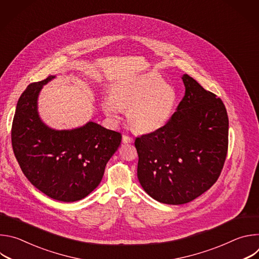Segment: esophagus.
<instances>
[{
  "label": "esophagus",
  "instance_id": "esophagus-1",
  "mask_svg": "<svg viewBox=\"0 0 259 259\" xmlns=\"http://www.w3.org/2000/svg\"><path fill=\"white\" fill-rule=\"evenodd\" d=\"M122 141H123V143H132L133 142V138L128 136V135H123Z\"/></svg>",
  "mask_w": 259,
  "mask_h": 259
}]
</instances>
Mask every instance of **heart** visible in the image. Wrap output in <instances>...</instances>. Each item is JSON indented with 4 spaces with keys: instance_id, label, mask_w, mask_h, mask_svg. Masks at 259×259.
<instances>
[{
    "instance_id": "1",
    "label": "heart",
    "mask_w": 259,
    "mask_h": 259,
    "mask_svg": "<svg viewBox=\"0 0 259 259\" xmlns=\"http://www.w3.org/2000/svg\"><path fill=\"white\" fill-rule=\"evenodd\" d=\"M176 101L175 88L158 73L149 72L114 85L100 107L113 122L120 120L122 109H127V120L136 131L153 132L171 119Z\"/></svg>"
}]
</instances>
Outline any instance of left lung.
I'll return each mask as SVG.
<instances>
[{
	"mask_svg": "<svg viewBox=\"0 0 259 259\" xmlns=\"http://www.w3.org/2000/svg\"><path fill=\"white\" fill-rule=\"evenodd\" d=\"M186 93L171 119L160 129L137 137V177L158 202L189 203L216 182L229 144L226 106L187 73Z\"/></svg>",
	"mask_w": 259,
	"mask_h": 259,
	"instance_id": "left-lung-1",
	"label": "left lung"
}]
</instances>
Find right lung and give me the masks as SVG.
I'll return each mask as SVG.
<instances>
[{
    "label": "right lung",
    "mask_w": 259,
    "mask_h": 259,
    "mask_svg": "<svg viewBox=\"0 0 259 259\" xmlns=\"http://www.w3.org/2000/svg\"><path fill=\"white\" fill-rule=\"evenodd\" d=\"M55 77L28 85L21 94L12 123V146L33 187L51 199L76 202L98 187L122 135L91 121L69 130L47 126L38 112V98Z\"/></svg>",
    "instance_id": "add662e5"
}]
</instances>
